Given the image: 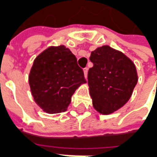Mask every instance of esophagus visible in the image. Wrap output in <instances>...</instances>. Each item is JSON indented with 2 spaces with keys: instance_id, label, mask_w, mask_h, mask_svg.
I'll use <instances>...</instances> for the list:
<instances>
[{
  "instance_id": "1",
  "label": "esophagus",
  "mask_w": 157,
  "mask_h": 157,
  "mask_svg": "<svg viewBox=\"0 0 157 157\" xmlns=\"http://www.w3.org/2000/svg\"><path fill=\"white\" fill-rule=\"evenodd\" d=\"M83 71H84V75H85V78H87V72H88V68H85L83 70Z\"/></svg>"
}]
</instances>
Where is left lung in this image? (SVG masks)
I'll return each mask as SVG.
<instances>
[{
  "instance_id": "8db88e82",
  "label": "left lung",
  "mask_w": 157,
  "mask_h": 157,
  "mask_svg": "<svg viewBox=\"0 0 157 157\" xmlns=\"http://www.w3.org/2000/svg\"><path fill=\"white\" fill-rule=\"evenodd\" d=\"M88 86L94 109L110 114L130 98L138 82L135 64L122 52L103 45L91 53Z\"/></svg>"
}]
</instances>
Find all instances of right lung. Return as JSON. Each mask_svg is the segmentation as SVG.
<instances>
[{
	"label": "right lung",
	"mask_w": 157,
	"mask_h": 157,
	"mask_svg": "<svg viewBox=\"0 0 157 157\" xmlns=\"http://www.w3.org/2000/svg\"><path fill=\"white\" fill-rule=\"evenodd\" d=\"M29 82L36 103L48 113H59L66 111L71 96L86 81L75 55L59 45L46 48L36 57Z\"/></svg>",
	"instance_id": "add662e5"
}]
</instances>
